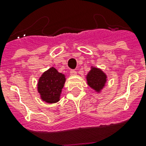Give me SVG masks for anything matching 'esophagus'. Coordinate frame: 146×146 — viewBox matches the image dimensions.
<instances>
[{"label": "esophagus", "instance_id": "34e87169", "mask_svg": "<svg viewBox=\"0 0 146 146\" xmlns=\"http://www.w3.org/2000/svg\"><path fill=\"white\" fill-rule=\"evenodd\" d=\"M77 74V72L75 70H70V75L71 76H75Z\"/></svg>", "mask_w": 146, "mask_h": 146}]
</instances>
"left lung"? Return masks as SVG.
Masks as SVG:
<instances>
[{"label":"left lung","mask_w":146,"mask_h":146,"mask_svg":"<svg viewBox=\"0 0 146 146\" xmlns=\"http://www.w3.org/2000/svg\"><path fill=\"white\" fill-rule=\"evenodd\" d=\"M87 84L96 92H101L107 82V75L99 68L92 66L86 75Z\"/></svg>","instance_id":"1"}]
</instances>
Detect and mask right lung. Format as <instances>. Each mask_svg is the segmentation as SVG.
Here are the masks:
<instances>
[{"mask_svg":"<svg viewBox=\"0 0 146 146\" xmlns=\"http://www.w3.org/2000/svg\"><path fill=\"white\" fill-rule=\"evenodd\" d=\"M65 82V75L53 66L44 72L38 82V92L41 99L50 104L59 102Z\"/></svg>","mask_w":146,"mask_h":146,"instance_id":"1","label":"right lung"}]
</instances>
